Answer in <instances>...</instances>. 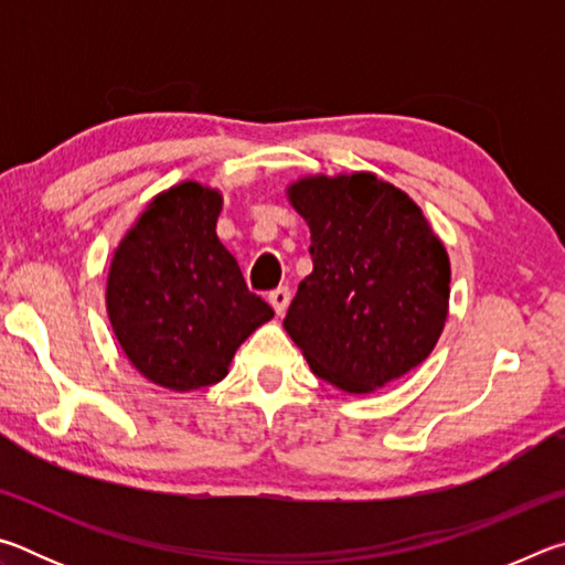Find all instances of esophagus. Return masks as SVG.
<instances>
[{
	"instance_id": "esophagus-1",
	"label": "esophagus",
	"mask_w": 565,
	"mask_h": 565,
	"mask_svg": "<svg viewBox=\"0 0 565 565\" xmlns=\"http://www.w3.org/2000/svg\"><path fill=\"white\" fill-rule=\"evenodd\" d=\"M289 301H291L289 286H279V289H274L269 294V303L274 306V311L279 313V317H284V311H286V306H289Z\"/></svg>"
}]
</instances>
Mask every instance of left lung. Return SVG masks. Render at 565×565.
I'll return each mask as SVG.
<instances>
[{
    "mask_svg": "<svg viewBox=\"0 0 565 565\" xmlns=\"http://www.w3.org/2000/svg\"><path fill=\"white\" fill-rule=\"evenodd\" d=\"M289 202L311 228L313 271L284 329L313 374L371 394L426 361L448 317L451 264L408 194L356 171L299 179Z\"/></svg>",
    "mask_w": 565,
    "mask_h": 565,
    "instance_id": "1",
    "label": "left lung"
}]
</instances>
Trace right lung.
Returning a JSON list of instances; mask_svg holds the SVG:
<instances>
[{"mask_svg": "<svg viewBox=\"0 0 565 565\" xmlns=\"http://www.w3.org/2000/svg\"><path fill=\"white\" fill-rule=\"evenodd\" d=\"M222 194L181 181L154 196L109 266L107 313L131 366L171 391L212 386L274 317L216 236Z\"/></svg>", "mask_w": 565, "mask_h": 565, "instance_id": "right-lung-1", "label": "right lung"}]
</instances>
